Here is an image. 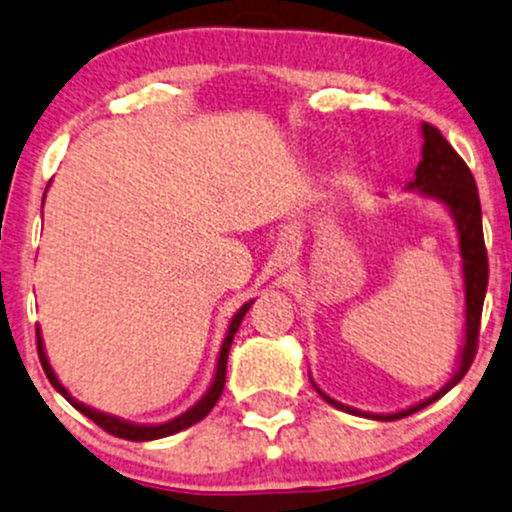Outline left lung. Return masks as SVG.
I'll return each mask as SVG.
<instances>
[{
    "mask_svg": "<svg viewBox=\"0 0 512 512\" xmlns=\"http://www.w3.org/2000/svg\"><path fill=\"white\" fill-rule=\"evenodd\" d=\"M409 187H419V190H424L426 195L440 199V202L452 211V216H455L457 221V228H460V252L464 260V289H467V339H464L460 370H457L455 378H452L443 390L436 392L433 397H428L426 402H419L416 407L397 411V414L373 416V419H383V421L404 419V416L428 407V404L443 397L450 387H455L464 375H467L474 356H477L481 308H484L486 286H489V257H486L484 228H481V204H479L477 182H474L472 170H469L467 163L462 161V156L457 154V151L448 144V139L440 134V129L428 125V122H424V158H421L419 168H416V180L411 182ZM320 395L325 402H330L332 407L349 411V414H363V411H356L351 407H344V404L334 402V399L327 397L325 392H320ZM363 416H370V414H363Z\"/></svg>",
    "mask_w": 512,
    "mask_h": 512,
    "instance_id": "left-lung-1",
    "label": "left lung"
}]
</instances>
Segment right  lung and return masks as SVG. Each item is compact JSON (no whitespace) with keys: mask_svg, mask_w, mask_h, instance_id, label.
I'll use <instances>...</instances> for the list:
<instances>
[{"mask_svg":"<svg viewBox=\"0 0 512 512\" xmlns=\"http://www.w3.org/2000/svg\"><path fill=\"white\" fill-rule=\"evenodd\" d=\"M252 303H255V301L245 303L243 308H240L238 313H236V317H233V320H231V327H228V334H226V339H223V346H221L219 366H216V378H214V383H211V387H209L207 395H204L202 399H199V402H197L195 407H192L190 411H185V414L178 416V419L168 421V424H161V426H137V424H127V421L115 419V416H108V414H101V411L88 409L86 404L76 402V399H74L72 395H69L67 390H64L60 380H57V375L52 373V368H50L48 358H45L43 342H40V334H38V330H35V337H38V356H40V366H43L45 375H48V380L52 383V387H55V390L60 392V395H62L64 399H67V402L72 404L74 409H79L81 414L88 416V419H91L93 424L101 426L103 431H108L110 436L125 438V440H156V438L173 436V433L182 431V428H187V426L197 424V421H202L204 416H207L209 411L214 409V404L219 402V397H221V392H223V385H226V363H228V351H231V344H233V334L238 332L240 322H243V317H245V313H248V310H250V305H252Z\"/></svg>","mask_w":512,"mask_h":512,"instance_id":"1","label":"right lung"}]
</instances>
